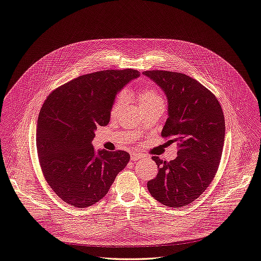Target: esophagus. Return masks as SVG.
<instances>
[{
    "label": "esophagus",
    "mask_w": 261,
    "mask_h": 261,
    "mask_svg": "<svg viewBox=\"0 0 261 261\" xmlns=\"http://www.w3.org/2000/svg\"><path fill=\"white\" fill-rule=\"evenodd\" d=\"M140 158H142V155L137 154V153H133V154L130 155V159H132L133 161H138Z\"/></svg>",
    "instance_id": "1"
}]
</instances>
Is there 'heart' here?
Returning a JSON list of instances; mask_svg holds the SVG:
<instances>
[{"label": "heart", "instance_id": "1", "mask_svg": "<svg viewBox=\"0 0 261 261\" xmlns=\"http://www.w3.org/2000/svg\"><path fill=\"white\" fill-rule=\"evenodd\" d=\"M137 95H138V100H139L140 105L161 101L160 95L154 88H152V87H141V88H139L137 90ZM124 100H125V93L121 91L117 94L115 101L113 103V106H111V110H110L111 116H115L121 109V107L124 103Z\"/></svg>", "mask_w": 261, "mask_h": 261}]
</instances>
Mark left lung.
I'll use <instances>...</instances> for the list:
<instances>
[{"mask_svg":"<svg viewBox=\"0 0 261 261\" xmlns=\"http://www.w3.org/2000/svg\"><path fill=\"white\" fill-rule=\"evenodd\" d=\"M144 75L154 81L168 98L169 117L161 137L177 142L174 160L152 159L157 176L147 189L159 203L178 208L194 202L213 181L225 138V120L216 95L186 74L151 70Z\"/></svg>","mask_w":261,"mask_h":261,"instance_id":"left-lung-1","label":"left lung"}]
</instances>
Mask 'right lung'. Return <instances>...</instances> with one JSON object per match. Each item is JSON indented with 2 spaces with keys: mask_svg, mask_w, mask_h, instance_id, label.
I'll use <instances>...</instances> for the list:
<instances>
[{
  "mask_svg": "<svg viewBox=\"0 0 261 261\" xmlns=\"http://www.w3.org/2000/svg\"><path fill=\"white\" fill-rule=\"evenodd\" d=\"M138 76L133 69L85 74L44 101L36 133L39 164L49 187L73 207L100 201L129 161L125 151L95 152L91 142L96 127L108 124L117 92Z\"/></svg>",
  "mask_w": 261,
  "mask_h": 261,
  "instance_id": "1",
  "label": "right lung"
}]
</instances>
